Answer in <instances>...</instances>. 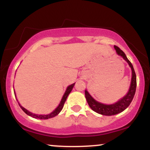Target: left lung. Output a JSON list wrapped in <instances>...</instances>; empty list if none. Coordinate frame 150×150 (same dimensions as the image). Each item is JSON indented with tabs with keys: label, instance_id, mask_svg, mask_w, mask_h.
Returning <instances> with one entry per match:
<instances>
[{
	"label": "left lung",
	"instance_id": "obj_1",
	"mask_svg": "<svg viewBox=\"0 0 150 150\" xmlns=\"http://www.w3.org/2000/svg\"><path fill=\"white\" fill-rule=\"evenodd\" d=\"M115 49H116V53L118 55L123 58L125 61L128 62V63L130 65L132 70V80L131 84H130V89H129L128 94L125 96L123 99H121L116 104H111V105H106L103 104L101 103H99L94 100L93 98L91 97L90 94H89L87 90H85V97L87 99V103H88L89 107H90L94 111L97 112L100 114L104 115V116H112V115L117 114L119 113L122 111H123L130 104L131 101L133 99L134 95L135 94L136 90V86H137V80H136V74L134 70L133 66H132V63L128 59V58L125 56V53L120 49L118 46H114Z\"/></svg>",
	"mask_w": 150,
	"mask_h": 150
}]
</instances>
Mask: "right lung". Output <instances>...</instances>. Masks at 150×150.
<instances>
[{
  "label": "right lung",
  "mask_w": 150,
  "mask_h": 150,
  "mask_svg": "<svg viewBox=\"0 0 150 150\" xmlns=\"http://www.w3.org/2000/svg\"><path fill=\"white\" fill-rule=\"evenodd\" d=\"M74 85H75V83L73 84V85L68 86V88H67L66 91H65L64 95H63V98H62L61 102H60V104L58 105V106L57 108H56V109L54 110V111H53L52 113H51L50 114H48V115H37V114H34V113L30 112L29 111H27V109H25V108L22 107V106L19 104V106H20V108H22V111L25 112L26 114H27L28 116H30L32 117H33V118H39V119H48V118H53V117L57 116V115L61 112V111L62 110V108H63V106H64V104L65 102V101H66V99L67 97H68V96L69 95V94L70 93V92L72 91V89H73ZM15 93V92H14Z\"/></svg>",
  "instance_id": "add662e5"
}]
</instances>
